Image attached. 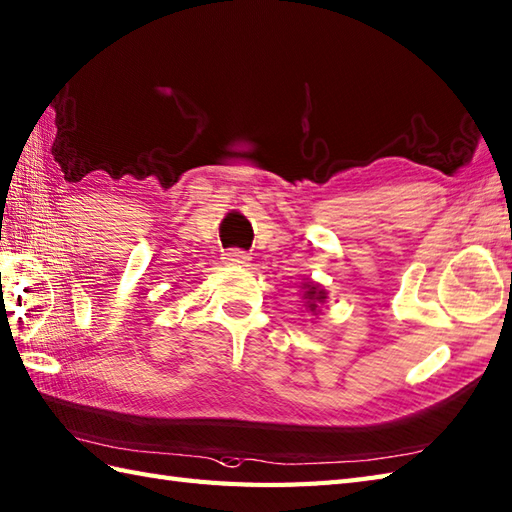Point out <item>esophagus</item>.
<instances>
[{
  "label": "esophagus",
  "instance_id": "1",
  "mask_svg": "<svg viewBox=\"0 0 512 512\" xmlns=\"http://www.w3.org/2000/svg\"><path fill=\"white\" fill-rule=\"evenodd\" d=\"M222 259L227 261L229 266H248V261H251V257H248V253L244 251H237V248H233V251H227L222 255Z\"/></svg>",
  "mask_w": 512,
  "mask_h": 512
}]
</instances>
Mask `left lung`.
I'll list each match as a JSON object with an SVG mask.
<instances>
[{"instance_id":"left-lung-1","label":"left lung","mask_w":512,"mask_h":512,"mask_svg":"<svg viewBox=\"0 0 512 512\" xmlns=\"http://www.w3.org/2000/svg\"><path fill=\"white\" fill-rule=\"evenodd\" d=\"M303 299H305V303H307V307H310L312 312H316L318 310V303H325V299H327V292L320 288L318 283H312V281H307V283H303Z\"/></svg>"}]
</instances>
